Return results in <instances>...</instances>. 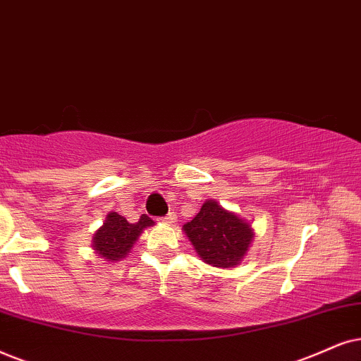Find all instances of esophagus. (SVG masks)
Masks as SVG:
<instances>
[{
	"label": "esophagus",
	"mask_w": 361,
	"mask_h": 361,
	"mask_svg": "<svg viewBox=\"0 0 361 361\" xmlns=\"http://www.w3.org/2000/svg\"><path fill=\"white\" fill-rule=\"evenodd\" d=\"M161 220L165 221V223H173V221L176 220V213H175V212H170V213L166 214V216H163Z\"/></svg>",
	"instance_id": "34e87169"
}]
</instances>
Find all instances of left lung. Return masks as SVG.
<instances>
[{
  "label": "left lung",
  "mask_w": 361,
  "mask_h": 361,
  "mask_svg": "<svg viewBox=\"0 0 361 361\" xmlns=\"http://www.w3.org/2000/svg\"><path fill=\"white\" fill-rule=\"evenodd\" d=\"M183 230L203 262L218 268L238 264L253 238L250 223L226 212L214 200H208Z\"/></svg>",
  "instance_id": "1"
}]
</instances>
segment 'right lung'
<instances>
[{
    "label": "right lung",
    "mask_w": 361,
    "mask_h": 361,
    "mask_svg": "<svg viewBox=\"0 0 361 361\" xmlns=\"http://www.w3.org/2000/svg\"><path fill=\"white\" fill-rule=\"evenodd\" d=\"M152 225L153 220L147 214H141L140 220L136 223H130L121 214L113 212L108 214L106 223L94 235L93 246L99 257L106 258L108 262L121 259L130 253L131 246H133L136 238L141 235L143 228Z\"/></svg>",
    "instance_id": "right-lung-1"
}]
</instances>
